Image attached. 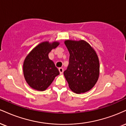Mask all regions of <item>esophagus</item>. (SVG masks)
Instances as JSON below:
<instances>
[{
  "label": "esophagus",
  "mask_w": 126,
  "mask_h": 126,
  "mask_svg": "<svg viewBox=\"0 0 126 126\" xmlns=\"http://www.w3.org/2000/svg\"><path fill=\"white\" fill-rule=\"evenodd\" d=\"M59 72H60V74H63L64 70H63V69L62 67H60L59 69Z\"/></svg>",
  "instance_id": "obj_1"
}]
</instances>
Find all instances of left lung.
Masks as SVG:
<instances>
[{"label": "left lung", "mask_w": 126, "mask_h": 126, "mask_svg": "<svg viewBox=\"0 0 126 126\" xmlns=\"http://www.w3.org/2000/svg\"><path fill=\"white\" fill-rule=\"evenodd\" d=\"M64 44L70 53L69 63L64 75L70 89L77 94L86 93L97 81L99 60L96 51L87 42L66 40Z\"/></svg>", "instance_id": "8db88e82"}]
</instances>
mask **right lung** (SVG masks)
<instances>
[{"mask_svg": "<svg viewBox=\"0 0 126 126\" xmlns=\"http://www.w3.org/2000/svg\"><path fill=\"white\" fill-rule=\"evenodd\" d=\"M59 42H43L32 50L25 59L23 75L28 84L32 89L44 91L51 84L59 70L52 60L48 58V53L55 48Z\"/></svg>", "mask_w": 126, "mask_h": 126, "instance_id": "right-lung-1", "label": "right lung"}]
</instances>
